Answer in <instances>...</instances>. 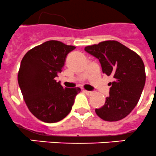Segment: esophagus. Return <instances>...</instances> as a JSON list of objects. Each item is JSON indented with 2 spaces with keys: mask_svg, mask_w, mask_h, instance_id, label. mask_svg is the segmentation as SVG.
Here are the masks:
<instances>
[{
  "mask_svg": "<svg viewBox=\"0 0 156 156\" xmlns=\"http://www.w3.org/2000/svg\"><path fill=\"white\" fill-rule=\"evenodd\" d=\"M84 92L87 94V95H92L94 94V92L93 91H89V90H84Z\"/></svg>",
  "mask_w": 156,
  "mask_h": 156,
  "instance_id": "obj_1",
  "label": "esophagus"
}]
</instances>
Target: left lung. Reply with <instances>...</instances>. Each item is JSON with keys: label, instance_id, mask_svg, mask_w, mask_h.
<instances>
[{"label": "left lung", "instance_id": "8db88e82", "mask_svg": "<svg viewBox=\"0 0 156 156\" xmlns=\"http://www.w3.org/2000/svg\"><path fill=\"white\" fill-rule=\"evenodd\" d=\"M85 50L99 60L102 72L112 75L109 96L104 106L95 109L98 117L108 122L127 116L137 105L146 82L144 62L139 54L117 41L88 45Z\"/></svg>", "mask_w": 156, "mask_h": 156}]
</instances>
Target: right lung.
Masks as SVG:
<instances>
[{
  "label": "right lung",
  "mask_w": 156,
  "mask_h": 156,
  "mask_svg": "<svg viewBox=\"0 0 156 156\" xmlns=\"http://www.w3.org/2000/svg\"><path fill=\"white\" fill-rule=\"evenodd\" d=\"M75 46L58 41H48L25 54L17 75L25 104L42 122H57L70 112L79 87L63 88L55 80L66 58Z\"/></svg>",
  "instance_id": "add662e5"
}]
</instances>
